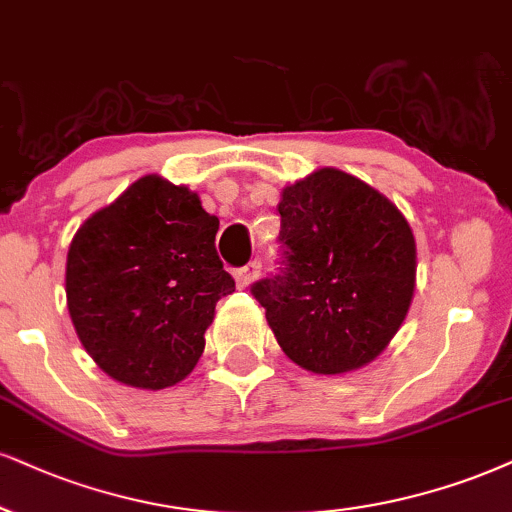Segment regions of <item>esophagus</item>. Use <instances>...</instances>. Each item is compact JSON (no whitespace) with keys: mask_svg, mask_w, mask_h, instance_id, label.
Wrapping results in <instances>:
<instances>
[{"mask_svg":"<svg viewBox=\"0 0 512 512\" xmlns=\"http://www.w3.org/2000/svg\"><path fill=\"white\" fill-rule=\"evenodd\" d=\"M261 275V261H251V263H246L244 268H239V270H235V280H237V287H249L251 282L256 280V277Z\"/></svg>","mask_w":512,"mask_h":512,"instance_id":"34e87169","label":"esophagus"}]
</instances>
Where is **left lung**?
<instances>
[{
    "label": "left lung",
    "mask_w": 512,
    "mask_h": 512,
    "mask_svg": "<svg viewBox=\"0 0 512 512\" xmlns=\"http://www.w3.org/2000/svg\"><path fill=\"white\" fill-rule=\"evenodd\" d=\"M282 268L251 285L296 365L342 375L387 349L415 292V237L384 194L337 168L282 189Z\"/></svg>",
    "instance_id": "obj_1"
}]
</instances>
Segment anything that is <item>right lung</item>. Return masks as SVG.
<instances>
[{
  "label": "right lung",
  "mask_w": 512,
  "mask_h": 512,
  "mask_svg": "<svg viewBox=\"0 0 512 512\" xmlns=\"http://www.w3.org/2000/svg\"><path fill=\"white\" fill-rule=\"evenodd\" d=\"M216 232L197 192L159 175L80 225L66 261L68 313L106 375L156 391L194 370L218 299L235 292Z\"/></svg>",
  "instance_id": "right-lung-1"
}]
</instances>
